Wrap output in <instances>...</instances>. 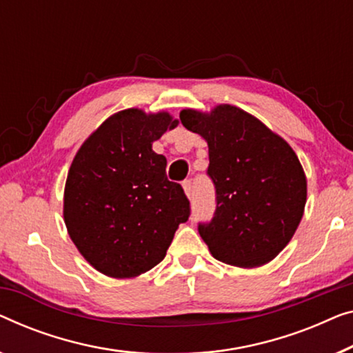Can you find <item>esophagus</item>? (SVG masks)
Listing matches in <instances>:
<instances>
[{"label": "esophagus", "mask_w": 353, "mask_h": 353, "mask_svg": "<svg viewBox=\"0 0 353 353\" xmlns=\"http://www.w3.org/2000/svg\"><path fill=\"white\" fill-rule=\"evenodd\" d=\"M183 189H185L186 196L191 197V196H192V181H191V180H185V181H183Z\"/></svg>", "instance_id": "obj_1"}]
</instances>
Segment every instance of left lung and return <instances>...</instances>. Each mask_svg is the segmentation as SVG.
Returning a JSON list of instances; mask_svg holds the SVG:
<instances>
[{"label": "left lung", "instance_id": "8db88e82", "mask_svg": "<svg viewBox=\"0 0 353 353\" xmlns=\"http://www.w3.org/2000/svg\"><path fill=\"white\" fill-rule=\"evenodd\" d=\"M180 119L208 143L207 175L216 207L197 229L213 258L239 268L269 263L287 247L304 213L307 183L298 156L236 106L219 105L210 114L183 110Z\"/></svg>", "mask_w": 353, "mask_h": 353}]
</instances>
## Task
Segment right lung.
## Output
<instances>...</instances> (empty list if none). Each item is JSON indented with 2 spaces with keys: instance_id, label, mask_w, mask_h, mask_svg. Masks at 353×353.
Wrapping results in <instances>:
<instances>
[{
  "instance_id": "obj_1",
  "label": "right lung",
  "mask_w": 353,
  "mask_h": 353,
  "mask_svg": "<svg viewBox=\"0 0 353 353\" xmlns=\"http://www.w3.org/2000/svg\"><path fill=\"white\" fill-rule=\"evenodd\" d=\"M178 121L124 110L79 148L65 186L63 216L79 253L114 279L140 275L164 259L191 214L181 185L168 181L167 159L152 141Z\"/></svg>"
}]
</instances>
